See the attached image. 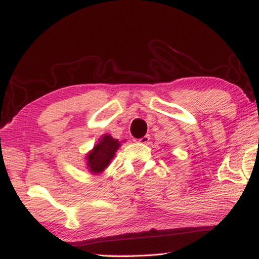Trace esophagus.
I'll use <instances>...</instances> for the list:
<instances>
[{
	"label": "esophagus",
	"instance_id": "34e87169",
	"mask_svg": "<svg viewBox=\"0 0 259 259\" xmlns=\"http://www.w3.org/2000/svg\"><path fill=\"white\" fill-rule=\"evenodd\" d=\"M150 139H151L150 135H146V136H144V137L139 138V139L137 140V142H138V143H140V144H147L148 142H150Z\"/></svg>",
	"mask_w": 259,
	"mask_h": 259
}]
</instances>
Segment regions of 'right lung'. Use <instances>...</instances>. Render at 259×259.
Here are the masks:
<instances>
[{
	"label": "right lung",
	"instance_id": "add662e5",
	"mask_svg": "<svg viewBox=\"0 0 259 259\" xmlns=\"http://www.w3.org/2000/svg\"><path fill=\"white\" fill-rule=\"evenodd\" d=\"M119 139L113 138L111 135L105 134L98 139L93 150L85 154V168L91 175L102 174L111 163L116 151L121 146Z\"/></svg>",
	"mask_w": 259,
	"mask_h": 259
}]
</instances>
